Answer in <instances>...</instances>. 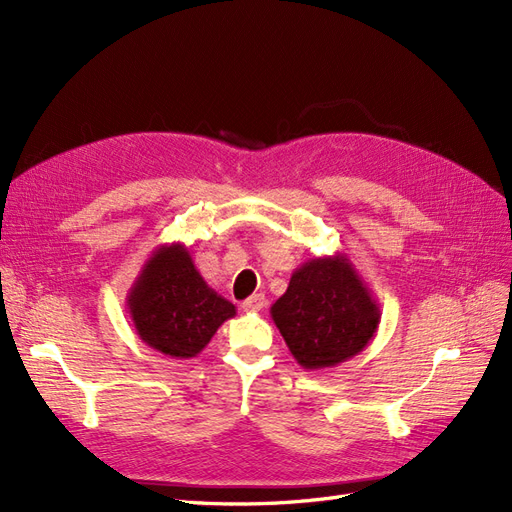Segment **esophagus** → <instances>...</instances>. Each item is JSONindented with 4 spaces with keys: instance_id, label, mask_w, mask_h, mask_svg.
I'll return each instance as SVG.
<instances>
[{
    "instance_id": "obj_1",
    "label": "esophagus",
    "mask_w": 512,
    "mask_h": 512,
    "mask_svg": "<svg viewBox=\"0 0 512 512\" xmlns=\"http://www.w3.org/2000/svg\"><path fill=\"white\" fill-rule=\"evenodd\" d=\"M267 305V299H265V294H252L250 299H245L243 303H241V307L245 309V312H260L262 307Z\"/></svg>"
}]
</instances>
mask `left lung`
Segmentation results:
<instances>
[{"instance_id": "1", "label": "left lung", "mask_w": 512, "mask_h": 512, "mask_svg": "<svg viewBox=\"0 0 512 512\" xmlns=\"http://www.w3.org/2000/svg\"><path fill=\"white\" fill-rule=\"evenodd\" d=\"M271 318L303 369H327L365 350L380 307L346 254L312 258L292 273Z\"/></svg>"}]
</instances>
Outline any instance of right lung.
Here are the masks:
<instances>
[{"mask_svg":"<svg viewBox=\"0 0 512 512\" xmlns=\"http://www.w3.org/2000/svg\"><path fill=\"white\" fill-rule=\"evenodd\" d=\"M126 303L136 335L170 359H192L237 314L235 305L209 288L183 243L151 252Z\"/></svg>","mask_w":512,"mask_h":512,"instance_id":"add662e5","label":"right lung"}]
</instances>
